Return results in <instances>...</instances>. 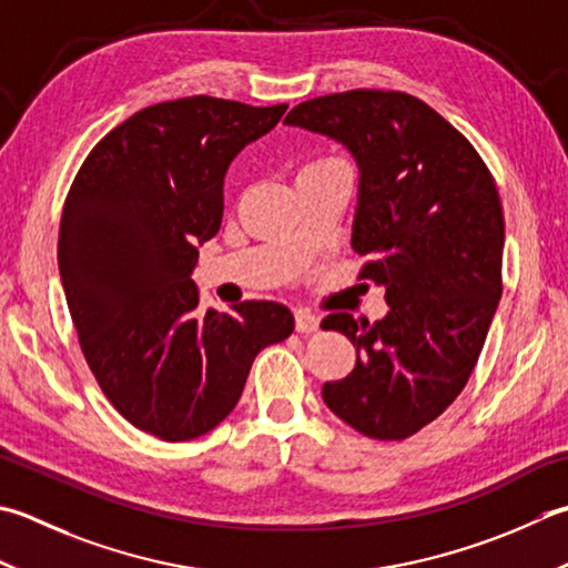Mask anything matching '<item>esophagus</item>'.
I'll return each mask as SVG.
<instances>
[{"mask_svg": "<svg viewBox=\"0 0 568 568\" xmlns=\"http://www.w3.org/2000/svg\"><path fill=\"white\" fill-rule=\"evenodd\" d=\"M320 327V317L315 313H310V310H297L295 313V329L300 335H310V332H315Z\"/></svg>", "mask_w": 568, "mask_h": 568, "instance_id": "obj_1", "label": "esophagus"}]
</instances>
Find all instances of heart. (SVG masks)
<instances>
[{
  "instance_id": "obj_1",
  "label": "heart",
  "mask_w": 568,
  "mask_h": 568,
  "mask_svg": "<svg viewBox=\"0 0 568 568\" xmlns=\"http://www.w3.org/2000/svg\"><path fill=\"white\" fill-rule=\"evenodd\" d=\"M317 164H332V162H317ZM317 164H307V166H317Z\"/></svg>"
}]
</instances>
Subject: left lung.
I'll use <instances>...</instances> for the list:
<instances>
[{
	"instance_id": "left-lung-1",
	"label": "left lung",
	"mask_w": 568,
	"mask_h": 568,
	"mask_svg": "<svg viewBox=\"0 0 568 568\" xmlns=\"http://www.w3.org/2000/svg\"><path fill=\"white\" fill-rule=\"evenodd\" d=\"M339 142L359 166L352 248L388 313H335L357 347L342 382L322 386L332 414L376 440H404L468 384L503 297L505 216L480 154L424 100L347 91L305 100L285 118Z\"/></svg>"
}]
</instances>
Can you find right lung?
Segmentation results:
<instances>
[{"instance_id":"right-lung-1","label":"right lung","mask_w":568,"mask_h":568,"mask_svg":"<svg viewBox=\"0 0 568 568\" xmlns=\"http://www.w3.org/2000/svg\"><path fill=\"white\" fill-rule=\"evenodd\" d=\"M285 110L209 95L142 108L95 144L65 199L59 271L85 362L110 404L162 440L216 428L255 354L295 327L271 300L202 310L192 281L231 162Z\"/></svg>"}]
</instances>
